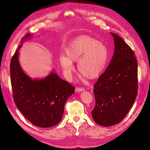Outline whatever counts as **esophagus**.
I'll return each mask as SVG.
<instances>
[{
    "label": "esophagus",
    "instance_id": "1",
    "mask_svg": "<svg viewBox=\"0 0 150 150\" xmlns=\"http://www.w3.org/2000/svg\"><path fill=\"white\" fill-rule=\"evenodd\" d=\"M85 90V88L83 87H76V91L77 92H80V91H83Z\"/></svg>",
    "mask_w": 150,
    "mask_h": 150
}]
</instances>
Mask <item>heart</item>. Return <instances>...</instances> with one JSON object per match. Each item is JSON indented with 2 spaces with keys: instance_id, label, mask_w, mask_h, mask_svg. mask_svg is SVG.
I'll list each match as a JSON object with an SVG mask.
<instances>
[{
  "instance_id": "obj_1",
  "label": "heart",
  "mask_w": 150,
  "mask_h": 150,
  "mask_svg": "<svg viewBox=\"0 0 150 150\" xmlns=\"http://www.w3.org/2000/svg\"><path fill=\"white\" fill-rule=\"evenodd\" d=\"M65 56L60 57V63L68 74L74 70L73 62H78L79 73L88 79L98 77L105 68L108 50L100 41L88 35H80L73 40L65 49Z\"/></svg>"
}]
</instances>
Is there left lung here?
Listing matches in <instances>:
<instances>
[{"instance_id":"left-lung-1","label":"left lung","mask_w":150,"mask_h":150,"mask_svg":"<svg viewBox=\"0 0 150 150\" xmlns=\"http://www.w3.org/2000/svg\"><path fill=\"white\" fill-rule=\"evenodd\" d=\"M115 51L105 71L94 85V121L109 127L120 122L137 95V62L133 50L120 37L111 33Z\"/></svg>"}]
</instances>
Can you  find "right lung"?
I'll use <instances>...</instances> for the list:
<instances>
[{
	"label": "right lung",
	"instance_id": "1",
	"mask_svg": "<svg viewBox=\"0 0 150 150\" xmlns=\"http://www.w3.org/2000/svg\"><path fill=\"white\" fill-rule=\"evenodd\" d=\"M30 36L27 33L22 38ZM20 45L10 63L11 83L16 105L25 117L40 127H50L62 119L65 103L75 87L51 73L42 80H32L22 71L18 56Z\"/></svg>",
	"mask_w": 150,
	"mask_h": 150
}]
</instances>
